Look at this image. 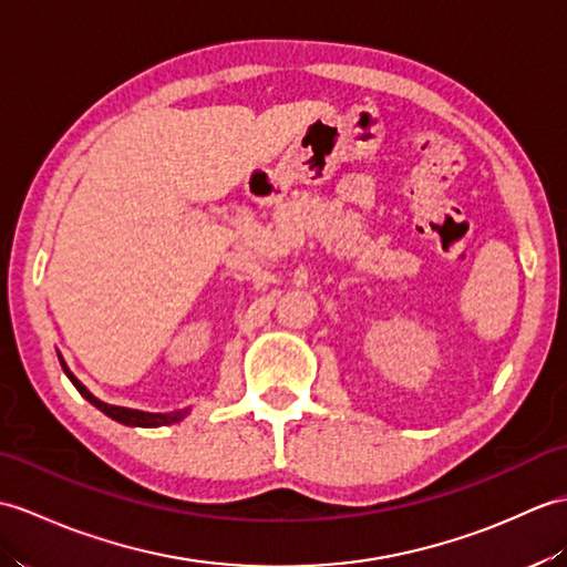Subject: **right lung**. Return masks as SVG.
I'll return each mask as SVG.
<instances>
[{"mask_svg":"<svg viewBox=\"0 0 567 567\" xmlns=\"http://www.w3.org/2000/svg\"><path fill=\"white\" fill-rule=\"evenodd\" d=\"M60 358V364L64 374H68V379L74 384V389L82 393V396L91 403L96 405L101 413H105L109 417H113L115 423H123V425H130V427H162V425H174V423H181L183 417H186L190 413V408H183V411H171V413H147V411H137V408H123V405H111V403H103L101 399H96L94 393H91L82 381H79L72 372L68 362L62 360V354L58 352Z\"/></svg>","mask_w":567,"mask_h":567,"instance_id":"right-lung-1","label":"right lung"}]
</instances>
